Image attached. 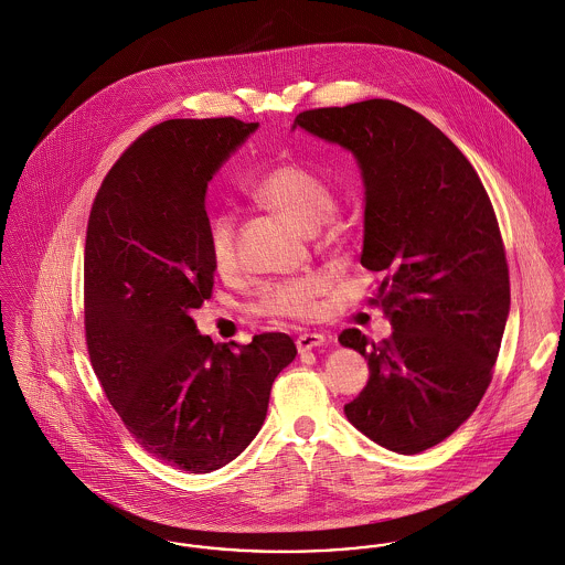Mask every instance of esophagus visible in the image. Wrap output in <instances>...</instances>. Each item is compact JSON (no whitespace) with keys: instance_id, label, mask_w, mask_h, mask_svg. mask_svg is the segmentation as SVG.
<instances>
[{"instance_id":"obj_1","label":"esophagus","mask_w":565,"mask_h":565,"mask_svg":"<svg viewBox=\"0 0 565 565\" xmlns=\"http://www.w3.org/2000/svg\"><path fill=\"white\" fill-rule=\"evenodd\" d=\"M324 344V335H320V333H301L299 338H297V348H299V352H307V350H311V348L322 347Z\"/></svg>"}]
</instances>
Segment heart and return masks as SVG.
<instances>
[{"label": "heart", "mask_w": 565, "mask_h": 565, "mask_svg": "<svg viewBox=\"0 0 565 565\" xmlns=\"http://www.w3.org/2000/svg\"><path fill=\"white\" fill-rule=\"evenodd\" d=\"M249 198L273 213L318 227L331 221L335 211L333 184L297 161H284L256 178ZM340 232V225H335ZM206 245L218 273H230L236 266V217L230 211H215L206 223ZM327 290L322 275H301L270 281L262 288L256 311L268 318H311L318 313V299Z\"/></svg>", "instance_id": "1"}]
</instances>
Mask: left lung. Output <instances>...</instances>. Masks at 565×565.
I'll return each mask as SVG.
<instances>
[{
  "label": "left lung",
  "mask_w": 565,
  "mask_h": 565,
  "mask_svg": "<svg viewBox=\"0 0 565 565\" xmlns=\"http://www.w3.org/2000/svg\"><path fill=\"white\" fill-rule=\"evenodd\" d=\"M295 127L348 148L365 182L361 264L381 275L383 342L340 333L370 365L348 422L397 454L454 435L492 381L510 270L492 202L469 159L415 109L370 98L301 111Z\"/></svg>",
  "instance_id": "8db88e82"
}]
</instances>
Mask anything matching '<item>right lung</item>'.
<instances>
[{
  "mask_svg": "<svg viewBox=\"0 0 565 565\" xmlns=\"http://www.w3.org/2000/svg\"><path fill=\"white\" fill-rule=\"evenodd\" d=\"M256 129L230 116L146 130L105 175L87 221L84 324L94 374L130 436L191 473L215 471L254 440L273 381L297 354L286 333L217 347L191 318L215 284L209 180Z\"/></svg>",
  "mask_w": 565,
  "mask_h": 565,
  "instance_id": "right-lung-1",
  "label": "right lung"
}]
</instances>
